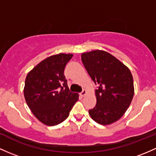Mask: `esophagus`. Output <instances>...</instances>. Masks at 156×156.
<instances>
[{"label": "esophagus", "mask_w": 156, "mask_h": 156, "mask_svg": "<svg viewBox=\"0 0 156 156\" xmlns=\"http://www.w3.org/2000/svg\"><path fill=\"white\" fill-rule=\"evenodd\" d=\"M86 94H87V91L85 90H83V91L80 93V95H81V97H83V96H85V95H86Z\"/></svg>", "instance_id": "1"}]
</instances>
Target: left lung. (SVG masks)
<instances>
[{"label": "left lung", "instance_id": "8db88e82", "mask_svg": "<svg viewBox=\"0 0 156 156\" xmlns=\"http://www.w3.org/2000/svg\"><path fill=\"white\" fill-rule=\"evenodd\" d=\"M81 61L98 85L96 105L89 113L102 125L115 122L125 113L134 95L130 71L116 58L101 50L83 53Z\"/></svg>", "mask_w": 156, "mask_h": 156}]
</instances>
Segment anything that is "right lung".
Returning a JSON list of instances; mask_svg holds the SVG:
<instances>
[{
    "label": "right lung",
    "mask_w": 156,
    "mask_h": 156,
    "mask_svg": "<svg viewBox=\"0 0 156 156\" xmlns=\"http://www.w3.org/2000/svg\"><path fill=\"white\" fill-rule=\"evenodd\" d=\"M72 54L50 56L35 66L25 80L23 90L26 102L34 115L48 126L63 122L78 95L69 91L64 68Z\"/></svg>",
    "instance_id": "add662e5"
}]
</instances>
